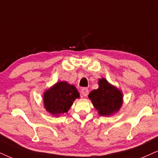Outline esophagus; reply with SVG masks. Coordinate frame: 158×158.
<instances>
[{
  "mask_svg": "<svg viewBox=\"0 0 158 158\" xmlns=\"http://www.w3.org/2000/svg\"><path fill=\"white\" fill-rule=\"evenodd\" d=\"M81 94H82L83 96H87V95H88V93H89V90H88V89L86 88V87H83V88L81 89Z\"/></svg>",
  "mask_w": 158,
  "mask_h": 158,
  "instance_id": "esophagus-1",
  "label": "esophagus"
}]
</instances>
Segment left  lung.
<instances>
[{
	"label": "left lung",
	"instance_id": "1",
	"mask_svg": "<svg viewBox=\"0 0 158 158\" xmlns=\"http://www.w3.org/2000/svg\"><path fill=\"white\" fill-rule=\"evenodd\" d=\"M98 85V89H94L89 94V98L100 115L112 114L121 107L123 94L105 79H99Z\"/></svg>",
	"mask_w": 158,
	"mask_h": 158
}]
</instances>
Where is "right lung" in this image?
<instances>
[{"label":"right lung","instance_id":"add662e5","mask_svg":"<svg viewBox=\"0 0 158 158\" xmlns=\"http://www.w3.org/2000/svg\"><path fill=\"white\" fill-rule=\"evenodd\" d=\"M79 97L74 86L65 81L57 82L44 95L45 109L52 114L58 116L66 113L74 100Z\"/></svg>","mask_w":158,"mask_h":158}]
</instances>
